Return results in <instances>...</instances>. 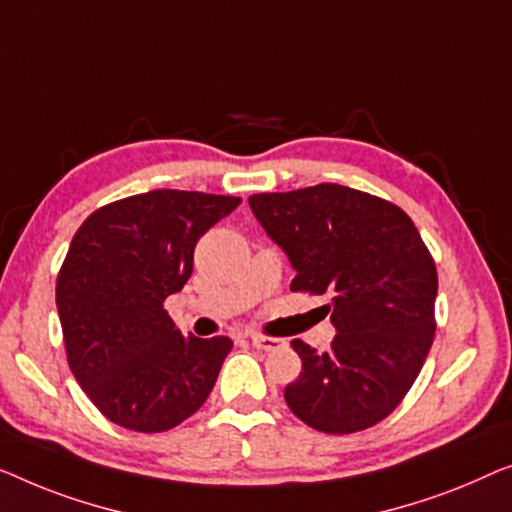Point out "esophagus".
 <instances>
[{
  "label": "esophagus",
  "instance_id": "esophagus-1",
  "mask_svg": "<svg viewBox=\"0 0 512 512\" xmlns=\"http://www.w3.org/2000/svg\"><path fill=\"white\" fill-rule=\"evenodd\" d=\"M250 343L255 345L257 350H276V348H280V345H283V341H280V338H271V336H259V334H253L250 336Z\"/></svg>",
  "mask_w": 512,
  "mask_h": 512
}]
</instances>
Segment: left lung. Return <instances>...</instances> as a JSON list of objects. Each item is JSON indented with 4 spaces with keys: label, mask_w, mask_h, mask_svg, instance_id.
I'll use <instances>...</instances> for the list:
<instances>
[{
    "label": "left lung",
    "mask_w": 512,
    "mask_h": 512,
    "mask_svg": "<svg viewBox=\"0 0 512 512\" xmlns=\"http://www.w3.org/2000/svg\"><path fill=\"white\" fill-rule=\"evenodd\" d=\"M297 276L292 290L331 294L327 352L294 338L299 378L285 401L308 427L352 434L385 420L434 341L436 264L413 220L390 201L336 183L248 199Z\"/></svg>",
    "instance_id": "1"
}]
</instances>
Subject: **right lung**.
<instances>
[{
  "instance_id": "obj_1",
  "label": "right lung",
  "mask_w": 512,
  "mask_h": 512,
  "mask_svg": "<svg viewBox=\"0 0 512 512\" xmlns=\"http://www.w3.org/2000/svg\"><path fill=\"white\" fill-rule=\"evenodd\" d=\"M239 204L143 192L102 206L71 239L55 287L69 369L111 422L167 431L211 394L234 343L183 336L162 304L192 276L197 241Z\"/></svg>"
}]
</instances>
